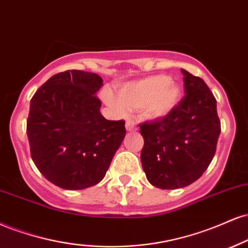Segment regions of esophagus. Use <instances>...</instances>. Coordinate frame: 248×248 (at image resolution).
Returning a JSON list of instances; mask_svg holds the SVG:
<instances>
[{
	"label": "esophagus",
	"mask_w": 248,
	"mask_h": 248,
	"mask_svg": "<svg viewBox=\"0 0 248 248\" xmlns=\"http://www.w3.org/2000/svg\"><path fill=\"white\" fill-rule=\"evenodd\" d=\"M125 127H126L127 131H136L137 130V126L133 121H127L126 124H125Z\"/></svg>",
	"instance_id": "esophagus-1"
}]
</instances>
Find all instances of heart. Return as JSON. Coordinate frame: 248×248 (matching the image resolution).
Wrapping results in <instances>:
<instances>
[{
  "label": "heart",
  "mask_w": 248,
  "mask_h": 248,
  "mask_svg": "<svg viewBox=\"0 0 248 248\" xmlns=\"http://www.w3.org/2000/svg\"><path fill=\"white\" fill-rule=\"evenodd\" d=\"M181 90L175 82L165 75H155L124 84L119 90V98L104 89L103 100L108 106L125 112L126 109H141L146 117L158 118L170 113L179 101Z\"/></svg>",
  "instance_id": "1"
}]
</instances>
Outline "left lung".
<instances>
[{"mask_svg":"<svg viewBox=\"0 0 248 248\" xmlns=\"http://www.w3.org/2000/svg\"><path fill=\"white\" fill-rule=\"evenodd\" d=\"M186 95L162 118L139 124L141 165L160 189L187 187L202 176L216 153L220 121L216 98L202 78L181 69Z\"/></svg>","mask_w":248,"mask_h":248,"instance_id":"obj_1","label":"left lung"}]
</instances>
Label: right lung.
Segmentation results:
<instances>
[{
	"label": "right lung",
	"mask_w": 248,
	"mask_h": 248,
	"mask_svg": "<svg viewBox=\"0 0 248 248\" xmlns=\"http://www.w3.org/2000/svg\"><path fill=\"white\" fill-rule=\"evenodd\" d=\"M95 73L66 71L49 78L30 102L26 133L31 158L49 182L80 190L97 185L125 137V122L101 115Z\"/></svg>",
	"instance_id": "obj_1"
}]
</instances>
